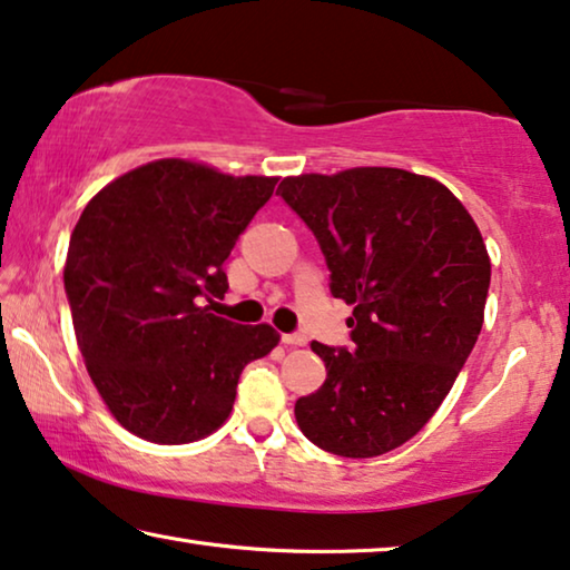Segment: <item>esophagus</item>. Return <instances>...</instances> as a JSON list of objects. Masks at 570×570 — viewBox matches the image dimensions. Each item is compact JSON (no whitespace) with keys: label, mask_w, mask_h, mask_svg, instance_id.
Instances as JSON below:
<instances>
[{"label":"esophagus","mask_w":570,"mask_h":570,"mask_svg":"<svg viewBox=\"0 0 570 570\" xmlns=\"http://www.w3.org/2000/svg\"><path fill=\"white\" fill-rule=\"evenodd\" d=\"M283 344H287V346H305V344H308V336H305V334H283Z\"/></svg>","instance_id":"34e87169"}]
</instances>
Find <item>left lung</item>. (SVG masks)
<instances>
[{
  "label": "left lung",
  "instance_id": "8db88e82",
  "mask_svg": "<svg viewBox=\"0 0 570 570\" xmlns=\"http://www.w3.org/2000/svg\"><path fill=\"white\" fill-rule=\"evenodd\" d=\"M277 193L316 234L352 350L313 342L326 383L295 422L342 458L385 455L434 416L483 326L491 259L442 183L393 167L285 177Z\"/></svg>",
  "mask_w": 570,
  "mask_h": 570
}]
</instances>
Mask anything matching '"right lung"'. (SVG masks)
Listing matches in <instances>:
<instances>
[{
    "instance_id": "right-lung-1",
    "label": "right lung",
    "mask_w": 570,
    "mask_h": 570,
    "mask_svg": "<svg viewBox=\"0 0 570 570\" xmlns=\"http://www.w3.org/2000/svg\"><path fill=\"white\" fill-rule=\"evenodd\" d=\"M277 177L156 159L105 185L63 265L87 373L120 426L156 444L197 442L230 416L242 370L275 350L269 324L210 313L224 262Z\"/></svg>"
}]
</instances>
